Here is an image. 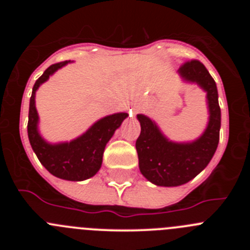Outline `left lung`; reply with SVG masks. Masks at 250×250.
<instances>
[{"instance_id": "obj_1", "label": "left lung", "mask_w": 250, "mask_h": 250, "mask_svg": "<svg viewBox=\"0 0 250 250\" xmlns=\"http://www.w3.org/2000/svg\"><path fill=\"white\" fill-rule=\"evenodd\" d=\"M188 83H195L207 92L209 119L202 135L193 141L176 143L163 134L158 124L146 115L138 114L141 132L136 140L139 169L158 187H179L190 182L207 167L218 147L220 107L216 83L200 61L191 60L178 70Z\"/></svg>"}]
</instances>
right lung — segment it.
<instances>
[{"mask_svg":"<svg viewBox=\"0 0 250 250\" xmlns=\"http://www.w3.org/2000/svg\"><path fill=\"white\" fill-rule=\"evenodd\" d=\"M70 62L71 61H63L51 65L35 83L30 99L27 132L31 146L40 163L52 175L70 182H81L94 176L100 170L106 144L127 118V114L116 112L107 115L92 124L83 135L71 141L55 144L46 141L39 131V114L35 103L36 91L59 68Z\"/></svg>","mask_w":250,"mask_h":250,"instance_id":"add662e5","label":"right lung"}]
</instances>
